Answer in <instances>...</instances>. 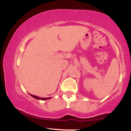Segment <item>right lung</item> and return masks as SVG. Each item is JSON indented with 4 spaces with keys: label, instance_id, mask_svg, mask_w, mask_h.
<instances>
[{
    "label": "right lung",
    "instance_id": "obj_1",
    "mask_svg": "<svg viewBox=\"0 0 131 131\" xmlns=\"http://www.w3.org/2000/svg\"><path fill=\"white\" fill-rule=\"evenodd\" d=\"M30 95H31V97H34V99H37V100H49V99H50L51 98H52V97H48V98H41V97H37V96H36V95H31V94H30Z\"/></svg>",
    "mask_w": 131,
    "mask_h": 131
}]
</instances>
